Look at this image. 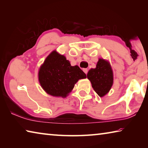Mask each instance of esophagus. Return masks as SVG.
I'll return each mask as SVG.
<instances>
[{"label": "esophagus", "mask_w": 148, "mask_h": 148, "mask_svg": "<svg viewBox=\"0 0 148 148\" xmlns=\"http://www.w3.org/2000/svg\"><path fill=\"white\" fill-rule=\"evenodd\" d=\"M83 71L85 72V74H87V72H88V70H87V69H83Z\"/></svg>", "instance_id": "esophagus-1"}]
</instances>
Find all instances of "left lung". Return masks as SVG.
<instances>
[{"label":"left lung","instance_id":"left-lung-1","mask_svg":"<svg viewBox=\"0 0 148 148\" xmlns=\"http://www.w3.org/2000/svg\"><path fill=\"white\" fill-rule=\"evenodd\" d=\"M87 76L99 97L107 94L113 84V72L111 66L102 59H99L96 68L89 70Z\"/></svg>","mask_w":148,"mask_h":148}]
</instances>
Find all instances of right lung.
<instances>
[{
  "mask_svg": "<svg viewBox=\"0 0 148 148\" xmlns=\"http://www.w3.org/2000/svg\"><path fill=\"white\" fill-rule=\"evenodd\" d=\"M86 77L78 66H71L66 57L56 51L49 55L38 72L42 88L47 93L55 97H66L74 84L79 79Z\"/></svg>",
  "mask_w": 148,
  "mask_h": 148,
  "instance_id": "right-lung-1",
  "label": "right lung"
}]
</instances>
